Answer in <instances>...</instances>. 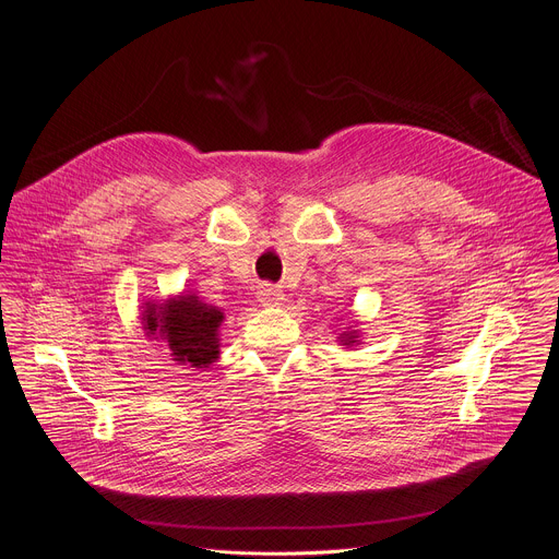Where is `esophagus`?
Returning <instances> with one entry per match:
<instances>
[{"instance_id":"esophagus-1","label":"esophagus","mask_w":559,"mask_h":559,"mask_svg":"<svg viewBox=\"0 0 559 559\" xmlns=\"http://www.w3.org/2000/svg\"><path fill=\"white\" fill-rule=\"evenodd\" d=\"M259 300L265 305V307H278V305H283V292L281 289H276V287H272V285H261V289H259Z\"/></svg>"}]
</instances>
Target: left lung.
<instances>
[{"instance_id":"8db88e82","label":"left lung","mask_w":559,"mask_h":559,"mask_svg":"<svg viewBox=\"0 0 559 559\" xmlns=\"http://www.w3.org/2000/svg\"><path fill=\"white\" fill-rule=\"evenodd\" d=\"M338 343L343 347H354V345H360V330L356 325H347L341 334H338Z\"/></svg>"}]
</instances>
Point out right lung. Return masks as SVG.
Masks as SVG:
<instances>
[{"label":"right lung","instance_id":"1","mask_svg":"<svg viewBox=\"0 0 559 559\" xmlns=\"http://www.w3.org/2000/svg\"><path fill=\"white\" fill-rule=\"evenodd\" d=\"M221 307L203 302L192 292L166 300H145L141 325L150 341L164 343L177 365L207 369L221 356Z\"/></svg>","mask_w":559,"mask_h":559}]
</instances>
